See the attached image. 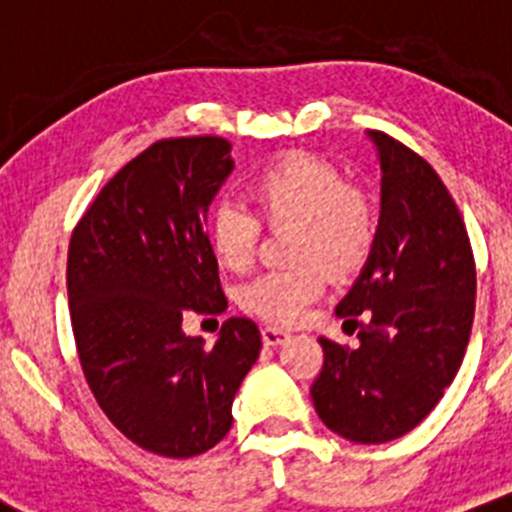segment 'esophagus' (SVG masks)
I'll use <instances>...</instances> for the list:
<instances>
[{"label":"esophagus","mask_w":512,"mask_h":512,"mask_svg":"<svg viewBox=\"0 0 512 512\" xmlns=\"http://www.w3.org/2000/svg\"><path fill=\"white\" fill-rule=\"evenodd\" d=\"M261 338H264L266 346H279V343L289 338V330L277 328V325H264L261 328Z\"/></svg>","instance_id":"esophagus-1"}]
</instances>
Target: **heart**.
Masks as SVG:
<instances>
[{"mask_svg": "<svg viewBox=\"0 0 512 512\" xmlns=\"http://www.w3.org/2000/svg\"><path fill=\"white\" fill-rule=\"evenodd\" d=\"M248 200L266 225H295L289 269L264 271L241 289V307L269 323H295L323 295L328 274L351 277L369 261L379 215L369 194L351 187L336 166L305 151H289L248 179ZM261 223L230 202L207 220L215 264L241 274L251 266Z\"/></svg>", "mask_w": 512, "mask_h": 512, "instance_id": "b5f03b06", "label": "heart"}]
</instances>
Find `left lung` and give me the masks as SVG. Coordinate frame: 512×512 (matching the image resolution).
<instances>
[{
	"label": "left lung",
	"instance_id": "8db88e82",
	"mask_svg": "<svg viewBox=\"0 0 512 512\" xmlns=\"http://www.w3.org/2000/svg\"><path fill=\"white\" fill-rule=\"evenodd\" d=\"M372 138L384 174L379 235L336 307L359 346L318 338L323 366L310 387L320 420L354 443L405 436L436 408L467 351L477 295L467 225L441 176L400 140Z\"/></svg>",
	"mask_w": 512,
	"mask_h": 512
}]
</instances>
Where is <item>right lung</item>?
<instances>
[{"instance_id": "add662e5", "label": "right lung", "mask_w": 512, "mask_h": 512, "mask_svg": "<svg viewBox=\"0 0 512 512\" xmlns=\"http://www.w3.org/2000/svg\"><path fill=\"white\" fill-rule=\"evenodd\" d=\"M233 171L217 135L161 138L99 189L71 233L66 287L89 390L117 431L169 459L205 454L261 351L259 325L228 318L212 348L182 330L228 300L205 233Z\"/></svg>"}]
</instances>
